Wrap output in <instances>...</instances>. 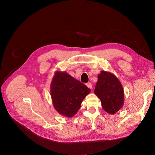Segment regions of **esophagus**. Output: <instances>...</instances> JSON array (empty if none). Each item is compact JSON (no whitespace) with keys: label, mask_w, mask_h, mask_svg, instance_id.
<instances>
[{"label":"esophagus","mask_w":155,"mask_h":155,"mask_svg":"<svg viewBox=\"0 0 155 155\" xmlns=\"http://www.w3.org/2000/svg\"><path fill=\"white\" fill-rule=\"evenodd\" d=\"M86 86L88 88H90V89H91L92 88V84L90 83V82H88V83H86Z\"/></svg>","instance_id":"34e87169"}]
</instances>
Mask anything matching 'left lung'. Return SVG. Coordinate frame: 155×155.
Wrapping results in <instances>:
<instances>
[{"instance_id": "obj_1", "label": "left lung", "mask_w": 155, "mask_h": 155, "mask_svg": "<svg viewBox=\"0 0 155 155\" xmlns=\"http://www.w3.org/2000/svg\"><path fill=\"white\" fill-rule=\"evenodd\" d=\"M104 111L110 114L118 112L124 104V91L119 79L110 73L102 71L94 90Z\"/></svg>"}]
</instances>
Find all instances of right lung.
<instances>
[{"instance_id":"add662e5","label":"right lung","mask_w":155,"mask_h":155,"mask_svg":"<svg viewBox=\"0 0 155 155\" xmlns=\"http://www.w3.org/2000/svg\"><path fill=\"white\" fill-rule=\"evenodd\" d=\"M50 91L53 106L58 113L73 117L91 90L65 71H56L52 79Z\"/></svg>"}]
</instances>
